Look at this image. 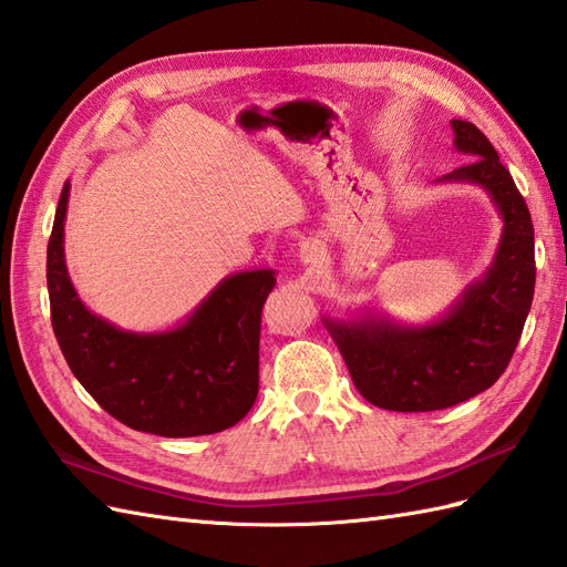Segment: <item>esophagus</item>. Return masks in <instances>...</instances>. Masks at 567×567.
I'll return each instance as SVG.
<instances>
[{"mask_svg":"<svg viewBox=\"0 0 567 567\" xmlns=\"http://www.w3.org/2000/svg\"><path fill=\"white\" fill-rule=\"evenodd\" d=\"M300 261L302 265H308L310 269H320L324 261H327V250L320 240L308 238L300 243Z\"/></svg>","mask_w":567,"mask_h":567,"instance_id":"34e87169","label":"esophagus"}]
</instances>
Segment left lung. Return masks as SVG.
Returning a JSON list of instances; mask_svg holds the SVG:
<instances>
[{"label": "left lung", "mask_w": 567, "mask_h": 567, "mask_svg": "<svg viewBox=\"0 0 567 567\" xmlns=\"http://www.w3.org/2000/svg\"><path fill=\"white\" fill-rule=\"evenodd\" d=\"M454 148L468 158L435 183H466L491 197L503 220L498 250L445 315L399 324L370 308L322 322L347 361L355 390L388 411L462 404L498 380L513 358L534 298V226L515 179L472 122L452 120Z\"/></svg>", "instance_id": "1"}]
</instances>
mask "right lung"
<instances>
[{"label": "right lung", "instance_id": "right-lung-1", "mask_svg": "<svg viewBox=\"0 0 567 567\" xmlns=\"http://www.w3.org/2000/svg\"><path fill=\"white\" fill-rule=\"evenodd\" d=\"M69 179L48 243L52 329L74 378L110 416L161 437H195L236 425L259 392L261 308L274 269L226 276L183 322L130 331L86 308L64 261Z\"/></svg>", "mask_w": 567, "mask_h": 567}]
</instances>
